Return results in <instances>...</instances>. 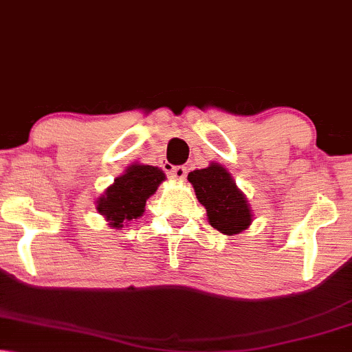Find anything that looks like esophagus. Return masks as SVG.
Wrapping results in <instances>:
<instances>
[{"label": "esophagus", "instance_id": "1", "mask_svg": "<svg viewBox=\"0 0 352 352\" xmlns=\"http://www.w3.org/2000/svg\"><path fill=\"white\" fill-rule=\"evenodd\" d=\"M167 173H168V177L173 180H184L186 177V168L184 166L172 167V168H167Z\"/></svg>", "mask_w": 352, "mask_h": 352}]
</instances>
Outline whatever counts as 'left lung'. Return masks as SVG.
<instances>
[{"label": "left lung", "mask_w": 352, "mask_h": 352, "mask_svg": "<svg viewBox=\"0 0 352 352\" xmlns=\"http://www.w3.org/2000/svg\"><path fill=\"white\" fill-rule=\"evenodd\" d=\"M198 201L206 208L208 221L224 235H235L250 228L253 212L232 173L217 162L188 173Z\"/></svg>", "instance_id": "1"}]
</instances>
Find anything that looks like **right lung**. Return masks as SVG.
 <instances>
[{"label": "right lung", "instance_id": "add662e5", "mask_svg": "<svg viewBox=\"0 0 352 352\" xmlns=\"http://www.w3.org/2000/svg\"><path fill=\"white\" fill-rule=\"evenodd\" d=\"M166 180L162 168L146 164H131L124 173L97 198L96 209L109 222V228L122 229L126 222L144 214L146 199Z\"/></svg>", "mask_w": 352, "mask_h": 352}]
</instances>
